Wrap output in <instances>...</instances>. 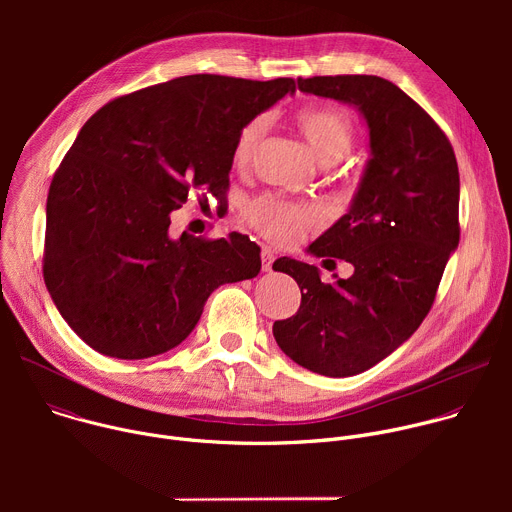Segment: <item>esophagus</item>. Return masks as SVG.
Segmentation results:
<instances>
[{
    "label": "esophagus",
    "instance_id": "34e87169",
    "mask_svg": "<svg viewBox=\"0 0 512 512\" xmlns=\"http://www.w3.org/2000/svg\"><path fill=\"white\" fill-rule=\"evenodd\" d=\"M273 261H275L273 251L267 249V247H263V249H261V267H263V271H271Z\"/></svg>",
    "mask_w": 512,
    "mask_h": 512
}]
</instances>
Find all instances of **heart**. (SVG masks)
I'll use <instances>...</instances> for the list:
<instances>
[{
  "label": "heart",
  "instance_id": "heart-1",
  "mask_svg": "<svg viewBox=\"0 0 512 512\" xmlns=\"http://www.w3.org/2000/svg\"><path fill=\"white\" fill-rule=\"evenodd\" d=\"M296 123L312 150L324 164H334L352 148L356 129L350 115L330 105H308L298 111ZM269 127L267 117L251 119L237 135L233 145V162L237 168H247ZM247 223L265 239L277 245H291L320 223L316 208L296 204L277 196H259L245 206Z\"/></svg>",
  "mask_w": 512,
  "mask_h": 512
}]
</instances>
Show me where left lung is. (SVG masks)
Instances as JSON below:
<instances>
[{
	"label": "left lung",
	"instance_id": "8db88e82",
	"mask_svg": "<svg viewBox=\"0 0 512 512\" xmlns=\"http://www.w3.org/2000/svg\"><path fill=\"white\" fill-rule=\"evenodd\" d=\"M298 87L354 105L369 125L371 160L350 210L310 245L354 273L324 283L318 267L279 257L273 269L298 281L302 304L273 336L300 367L352 377L399 348L433 306L460 243L458 162L442 127L387 79L312 77Z\"/></svg>",
	"mask_w": 512,
	"mask_h": 512
}]
</instances>
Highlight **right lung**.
Segmentation results:
<instances>
[{"label":"right lung","instance_id":"add662e5","mask_svg":"<svg viewBox=\"0 0 512 512\" xmlns=\"http://www.w3.org/2000/svg\"><path fill=\"white\" fill-rule=\"evenodd\" d=\"M287 93L294 79L190 75L117 97L83 125L48 190L42 271L93 350L168 352L218 285L259 273L247 235L176 239L170 214L192 192L225 198L239 131Z\"/></svg>","mask_w":512,"mask_h":512}]
</instances>
